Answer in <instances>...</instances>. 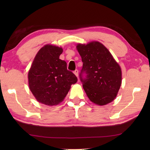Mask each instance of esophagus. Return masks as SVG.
Returning a JSON list of instances; mask_svg holds the SVG:
<instances>
[{
    "mask_svg": "<svg viewBox=\"0 0 150 150\" xmlns=\"http://www.w3.org/2000/svg\"><path fill=\"white\" fill-rule=\"evenodd\" d=\"M73 73H74V74L78 77V75H79V71H78V70L77 69H75Z\"/></svg>",
    "mask_w": 150,
    "mask_h": 150,
    "instance_id": "1",
    "label": "esophagus"
}]
</instances>
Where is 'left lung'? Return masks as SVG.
Here are the masks:
<instances>
[{
  "label": "left lung",
  "instance_id": "left-lung-1",
  "mask_svg": "<svg viewBox=\"0 0 150 150\" xmlns=\"http://www.w3.org/2000/svg\"><path fill=\"white\" fill-rule=\"evenodd\" d=\"M77 49L83 62L79 76L89 99L100 106L112 102L122 82L119 64L109 50L97 41L79 44Z\"/></svg>",
  "mask_w": 150,
  "mask_h": 150
}]
</instances>
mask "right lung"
<instances>
[{"label": "right lung", "mask_w": 150, "mask_h": 150, "mask_svg": "<svg viewBox=\"0 0 150 150\" xmlns=\"http://www.w3.org/2000/svg\"><path fill=\"white\" fill-rule=\"evenodd\" d=\"M62 47L47 44L35 57L28 72L30 90L40 103L55 106L64 100L77 78L59 59Z\"/></svg>", "instance_id": "1"}]
</instances>
